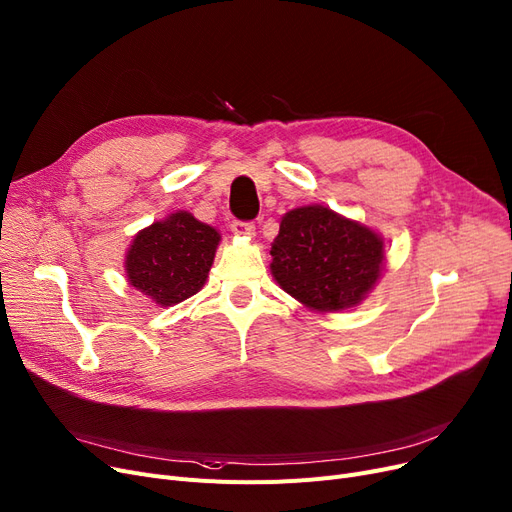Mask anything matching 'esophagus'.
I'll return each mask as SVG.
<instances>
[{
	"label": "esophagus",
	"mask_w": 512,
	"mask_h": 512,
	"mask_svg": "<svg viewBox=\"0 0 512 512\" xmlns=\"http://www.w3.org/2000/svg\"><path fill=\"white\" fill-rule=\"evenodd\" d=\"M232 232H234L236 236L249 238V236L255 234V224H253V221H238V219H234V221H232Z\"/></svg>",
	"instance_id": "obj_1"
}]
</instances>
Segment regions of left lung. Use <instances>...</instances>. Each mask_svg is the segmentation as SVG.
Instances as JSON below:
<instances>
[{
  "label": "left lung",
  "instance_id": "1",
  "mask_svg": "<svg viewBox=\"0 0 512 512\" xmlns=\"http://www.w3.org/2000/svg\"><path fill=\"white\" fill-rule=\"evenodd\" d=\"M270 255L282 291L322 314L358 305L385 268L383 238L322 205L288 211Z\"/></svg>",
  "mask_w": 512,
  "mask_h": 512
}]
</instances>
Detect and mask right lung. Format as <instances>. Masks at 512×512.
Segmentation results:
<instances>
[{
  "label": "right lung",
  "instance_id": "obj_1",
  "mask_svg": "<svg viewBox=\"0 0 512 512\" xmlns=\"http://www.w3.org/2000/svg\"><path fill=\"white\" fill-rule=\"evenodd\" d=\"M219 240V232L192 213H171L133 236L125 276L161 307L182 303L207 282Z\"/></svg>",
  "mask_w": 512,
  "mask_h": 512
}]
</instances>
